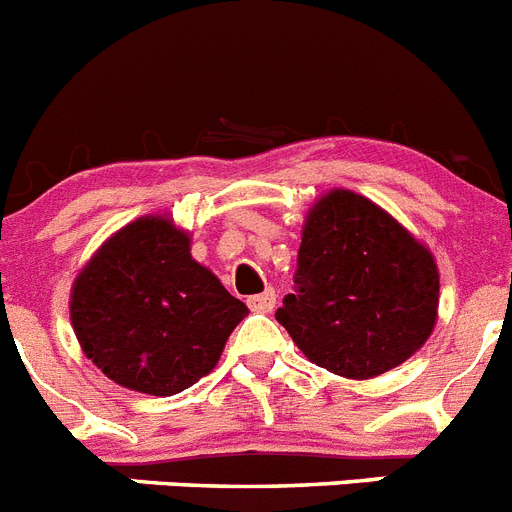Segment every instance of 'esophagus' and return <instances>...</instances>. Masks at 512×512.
Instances as JSON below:
<instances>
[{
    "label": "esophagus",
    "mask_w": 512,
    "mask_h": 512,
    "mask_svg": "<svg viewBox=\"0 0 512 512\" xmlns=\"http://www.w3.org/2000/svg\"><path fill=\"white\" fill-rule=\"evenodd\" d=\"M274 305H277L274 289H266V292H261V295L248 297V307H251L253 312H271L274 310Z\"/></svg>",
    "instance_id": "1"
}]
</instances>
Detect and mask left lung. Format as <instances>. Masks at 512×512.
<instances>
[{
  "label": "left lung",
  "mask_w": 512,
  "mask_h": 512,
  "mask_svg": "<svg viewBox=\"0 0 512 512\" xmlns=\"http://www.w3.org/2000/svg\"><path fill=\"white\" fill-rule=\"evenodd\" d=\"M438 315L433 253L372 200L333 189L310 207L295 295L277 320L312 364L348 379L390 372L428 341Z\"/></svg>",
  "instance_id": "8db88e82"
}]
</instances>
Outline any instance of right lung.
<instances>
[{"label": "right lung", "instance_id": "add662e5", "mask_svg": "<svg viewBox=\"0 0 512 512\" xmlns=\"http://www.w3.org/2000/svg\"><path fill=\"white\" fill-rule=\"evenodd\" d=\"M246 315L164 215L117 230L71 287L81 351L112 382L143 395L169 397L200 382Z\"/></svg>", "mask_w": 512, "mask_h": 512}]
</instances>
